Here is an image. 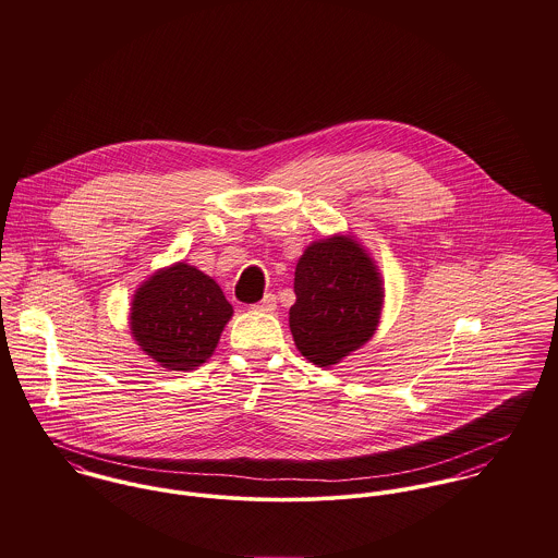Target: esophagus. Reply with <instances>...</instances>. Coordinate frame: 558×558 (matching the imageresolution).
Returning <instances> with one entry per match:
<instances>
[{
    "mask_svg": "<svg viewBox=\"0 0 558 558\" xmlns=\"http://www.w3.org/2000/svg\"><path fill=\"white\" fill-rule=\"evenodd\" d=\"M254 310H258V312H274L276 310V295L267 293L258 304H254Z\"/></svg>",
    "mask_w": 558,
    "mask_h": 558,
    "instance_id": "1",
    "label": "esophagus"
}]
</instances>
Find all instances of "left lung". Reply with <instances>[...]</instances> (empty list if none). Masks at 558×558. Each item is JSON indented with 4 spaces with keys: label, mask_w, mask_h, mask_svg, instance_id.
<instances>
[{
    "label": "left lung",
    "mask_w": 558,
    "mask_h": 558,
    "mask_svg": "<svg viewBox=\"0 0 558 558\" xmlns=\"http://www.w3.org/2000/svg\"><path fill=\"white\" fill-rule=\"evenodd\" d=\"M295 304L289 327L298 351L318 368H331L362 349L380 323L383 276L353 235L312 242L295 267Z\"/></svg>",
    "instance_id": "obj_1"
}]
</instances>
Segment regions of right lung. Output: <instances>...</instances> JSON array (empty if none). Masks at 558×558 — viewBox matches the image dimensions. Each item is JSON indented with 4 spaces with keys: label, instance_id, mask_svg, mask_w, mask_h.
<instances>
[{
    "label": "right lung",
    "instance_id": "right-lung-1",
    "mask_svg": "<svg viewBox=\"0 0 558 558\" xmlns=\"http://www.w3.org/2000/svg\"><path fill=\"white\" fill-rule=\"evenodd\" d=\"M233 316L220 284L184 260L156 269L130 304V333L160 368L190 372L216 351Z\"/></svg>",
    "mask_w": 558,
    "mask_h": 558
}]
</instances>
